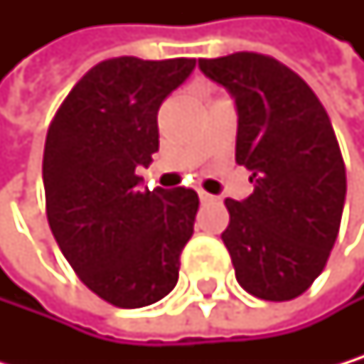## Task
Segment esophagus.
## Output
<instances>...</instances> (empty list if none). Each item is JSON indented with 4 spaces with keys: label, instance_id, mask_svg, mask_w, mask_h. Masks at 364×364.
I'll list each match as a JSON object with an SVG mask.
<instances>
[{
    "label": "esophagus",
    "instance_id": "34e87169",
    "mask_svg": "<svg viewBox=\"0 0 364 364\" xmlns=\"http://www.w3.org/2000/svg\"><path fill=\"white\" fill-rule=\"evenodd\" d=\"M198 198H200V203H214V200H218L216 196H212V194H207V192H198Z\"/></svg>",
    "mask_w": 364,
    "mask_h": 364
}]
</instances>
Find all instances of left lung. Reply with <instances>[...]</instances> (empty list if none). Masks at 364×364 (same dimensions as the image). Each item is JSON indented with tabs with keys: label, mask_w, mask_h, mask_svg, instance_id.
I'll use <instances>...</instances> for the list:
<instances>
[{
	"label": "left lung",
	"mask_w": 364,
	"mask_h": 364,
	"mask_svg": "<svg viewBox=\"0 0 364 364\" xmlns=\"http://www.w3.org/2000/svg\"><path fill=\"white\" fill-rule=\"evenodd\" d=\"M237 109L235 161L251 170L253 194L227 198L223 242L235 279L264 301H290L326 269L345 205V164L314 91L267 54L198 58Z\"/></svg>",
	"instance_id": "left-lung-1"
}]
</instances>
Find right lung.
I'll return each instance as SVG.
<instances>
[{
	"label": "right lung",
	"mask_w": 364,
	"mask_h": 364,
	"mask_svg": "<svg viewBox=\"0 0 364 364\" xmlns=\"http://www.w3.org/2000/svg\"><path fill=\"white\" fill-rule=\"evenodd\" d=\"M194 58H109L56 111L43 150L46 212L80 282L117 308H141L176 286L198 194L139 190L137 168L159 150L157 111Z\"/></svg>",
	"instance_id": "add662e5"
}]
</instances>
